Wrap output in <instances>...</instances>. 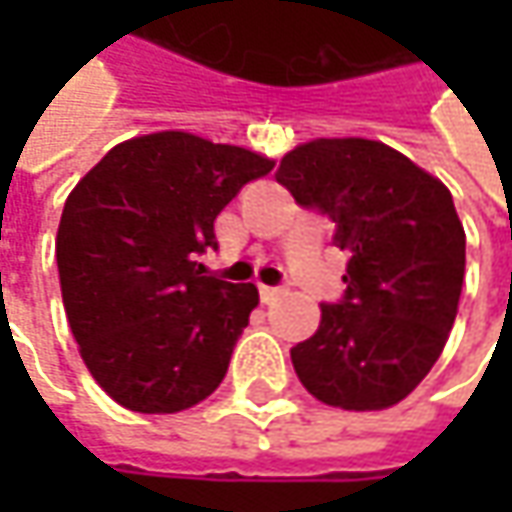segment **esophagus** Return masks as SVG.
I'll use <instances>...</instances> for the list:
<instances>
[{
	"mask_svg": "<svg viewBox=\"0 0 512 512\" xmlns=\"http://www.w3.org/2000/svg\"><path fill=\"white\" fill-rule=\"evenodd\" d=\"M282 293H285V290H282V287H267V285H259V299H262V302H265V305H273V302H276V299H279V296H282Z\"/></svg>",
	"mask_w": 512,
	"mask_h": 512,
	"instance_id": "34e87169",
	"label": "esophagus"
}]
</instances>
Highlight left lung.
Masks as SVG:
<instances>
[{
  "instance_id": "obj_1",
  "label": "left lung",
  "mask_w": 512,
  "mask_h": 512,
  "mask_svg": "<svg viewBox=\"0 0 512 512\" xmlns=\"http://www.w3.org/2000/svg\"><path fill=\"white\" fill-rule=\"evenodd\" d=\"M276 182L336 222L350 256L344 299L290 350L299 382L342 410L407 399L442 356L459 313L464 227L450 190L373 139H313L285 153Z\"/></svg>"
}]
</instances>
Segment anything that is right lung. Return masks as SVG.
I'll list each match as a JSON object with an SVG mask.
<instances>
[{"label":"right lung","mask_w":512,"mask_h":512,"mask_svg":"<svg viewBox=\"0 0 512 512\" xmlns=\"http://www.w3.org/2000/svg\"><path fill=\"white\" fill-rule=\"evenodd\" d=\"M273 159L159 130L110 148L70 190L56 233L82 362L133 413H179L222 384L256 285L202 276L213 222Z\"/></svg>","instance_id":"1"}]
</instances>
